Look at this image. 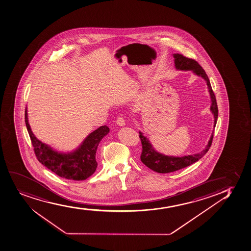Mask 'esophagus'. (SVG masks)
I'll return each instance as SVG.
<instances>
[{"instance_id":"esophagus-1","label":"esophagus","mask_w":251,"mask_h":251,"mask_svg":"<svg viewBox=\"0 0 251 251\" xmlns=\"http://www.w3.org/2000/svg\"><path fill=\"white\" fill-rule=\"evenodd\" d=\"M116 123L119 126H124L125 125V120L121 116H119L117 118Z\"/></svg>"}]
</instances>
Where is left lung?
Returning a JSON list of instances; mask_svg holds the SVG:
<instances>
[{"label":"left lung","instance_id":"obj_1","mask_svg":"<svg viewBox=\"0 0 251 251\" xmlns=\"http://www.w3.org/2000/svg\"><path fill=\"white\" fill-rule=\"evenodd\" d=\"M173 56L175 58V66L177 70H192L196 75L202 77L206 81L209 93L211 98L210 110L214 114V118H215L214 127H216V122L218 119V107L216 103V96L205 70H203L202 67L195 59H190L181 54H174ZM213 137L214 131L212 132L207 146L200 153L181 156V157H175V156H165L155 151L151 143H149V139H147L143 136V133L139 132V138H140L142 149H143L140 156L141 161L143 164H145L149 168L156 173H173V172L182 169L184 167H188L190 165L193 164L194 162L201 159L209 151L213 140Z\"/></svg>","mask_w":251,"mask_h":251}]
</instances>
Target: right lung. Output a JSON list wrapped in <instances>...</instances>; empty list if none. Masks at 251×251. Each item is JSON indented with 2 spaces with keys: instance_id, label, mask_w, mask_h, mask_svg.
Listing matches in <instances>:
<instances>
[{
  "instance_id": "obj_1",
  "label": "right lung",
  "mask_w": 251,
  "mask_h": 251,
  "mask_svg": "<svg viewBox=\"0 0 251 251\" xmlns=\"http://www.w3.org/2000/svg\"><path fill=\"white\" fill-rule=\"evenodd\" d=\"M25 121L35 156L41 164L60 177L69 180L83 181L94 174L98 166L95 158L98 146L109 132L106 125L91 132L74 152L65 154L54 151L35 138L28 123L26 110L25 111Z\"/></svg>"
}]
</instances>
